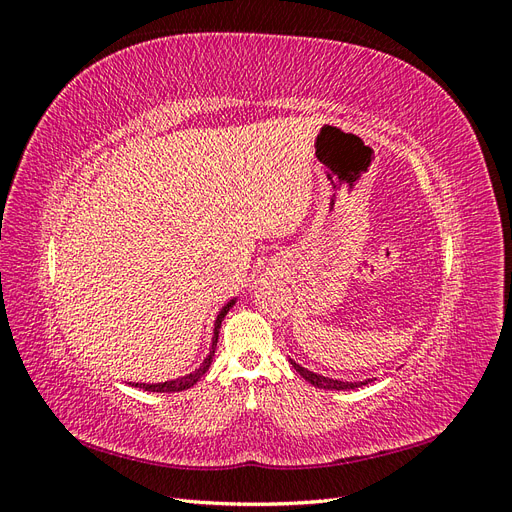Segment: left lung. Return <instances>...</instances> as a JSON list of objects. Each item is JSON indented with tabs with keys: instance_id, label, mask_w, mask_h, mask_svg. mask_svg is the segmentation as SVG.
I'll return each mask as SVG.
<instances>
[{
	"instance_id": "8db88e82",
	"label": "left lung",
	"mask_w": 512,
	"mask_h": 512,
	"mask_svg": "<svg viewBox=\"0 0 512 512\" xmlns=\"http://www.w3.org/2000/svg\"><path fill=\"white\" fill-rule=\"evenodd\" d=\"M292 367L297 369V374H301L309 384L318 386V389H327V391H346V389H359V386H365L369 384L371 380H363V382H344V380H333V378H324V376H318L314 374V371H309L305 367H301L299 363L290 361Z\"/></svg>"
}]
</instances>
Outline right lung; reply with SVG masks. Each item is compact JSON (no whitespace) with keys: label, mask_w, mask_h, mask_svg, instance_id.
Masks as SVG:
<instances>
[{"label":"right lung","mask_w":512,"mask_h":512,"mask_svg":"<svg viewBox=\"0 0 512 512\" xmlns=\"http://www.w3.org/2000/svg\"><path fill=\"white\" fill-rule=\"evenodd\" d=\"M230 307H232V303H228V305L222 309V312L218 314V320H215V329H213L211 352H209V356L205 359V363L200 365L196 371H192V374L183 376V378H177V380H168V382H160V384H134V386H138V389H143V391H153V393H175V391H185V389H190V386H194L200 378H203V376L207 374V369H209V365H211V361H213L215 346H218V335H220L222 320H224V316L228 314Z\"/></svg>","instance_id":"add662e5"}]
</instances>
